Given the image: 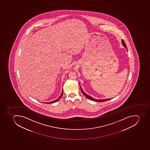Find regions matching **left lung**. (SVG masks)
<instances>
[{
  "mask_svg": "<svg viewBox=\"0 0 150 150\" xmlns=\"http://www.w3.org/2000/svg\"><path fill=\"white\" fill-rule=\"evenodd\" d=\"M122 45H123V47H125V48L127 49V47H126V44H125V41H123V40H122ZM80 88L81 90V92H82V93L85 96H86V98H88V99L90 100H92V101H96V102H104V101H108V100H111L112 99V98H108V99H102V100H99V99H96L95 98H93V97H91V96H89V95H87L86 93H84V91L82 89V87L81 86H80Z\"/></svg>",
  "mask_w": 150,
  "mask_h": 150,
  "instance_id": "left-lung-1",
  "label": "left lung"
}]
</instances>
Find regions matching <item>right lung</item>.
Instances as JSON below:
<instances>
[{
    "instance_id": "1",
    "label": "right lung",
    "mask_w": 150,
    "mask_h": 150,
    "mask_svg": "<svg viewBox=\"0 0 150 150\" xmlns=\"http://www.w3.org/2000/svg\"><path fill=\"white\" fill-rule=\"evenodd\" d=\"M63 89H62V93H61V94L60 96H59V97H58L57 99V100H54V101H52V102H48V103H55V102H57V101H59V100L62 97V96H63Z\"/></svg>"
}]
</instances>
